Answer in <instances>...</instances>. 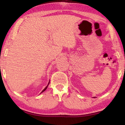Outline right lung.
Masks as SVG:
<instances>
[{
	"label": "right lung",
	"instance_id": "right-lung-1",
	"mask_svg": "<svg viewBox=\"0 0 125 125\" xmlns=\"http://www.w3.org/2000/svg\"><path fill=\"white\" fill-rule=\"evenodd\" d=\"M49 84H50V82H49V83H48V85H47V86H46V88H45V89H43V90H42V92H41V93H42V92H44V91H45V90H46V89H47V87H48V85H49Z\"/></svg>",
	"mask_w": 125,
	"mask_h": 125
}]
</instances>
